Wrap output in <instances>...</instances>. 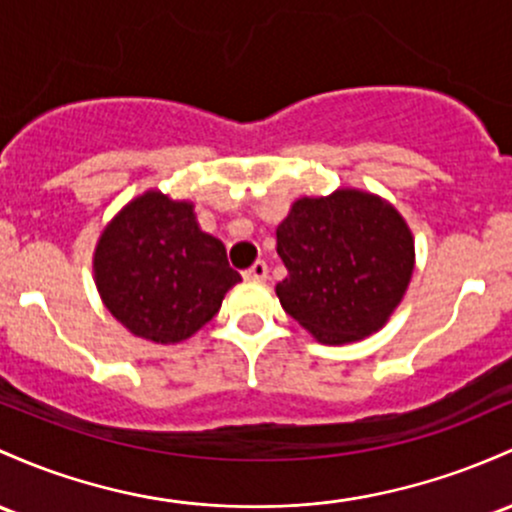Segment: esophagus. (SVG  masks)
Listing matches in <instances>:
<instances>
[{
  "instance_id": "obj_1",
  "label": "esophagus",
  "mask_w": 512,
  "mask_h": 512,
  "mask_svg": "<svg viewBox=\"0 0 512 512\" xmlns=\"http://www.w3.org/2000/svg\"><path fill=\"white\" fill-rule=\"evenodd\" d=\"M267 272H269V269H267L265 262H255V265H252L250 269H245L243 277L250 279V282H265Z\"/></svg>"
}]
</instances>
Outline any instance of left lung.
I'll use <instances>...</instances> for the list:
<instances>
[{
	"instance_id": "8db88e82",
	"label": "left lung",
	"mask_w": 512,
	"mask_h": 512,
	"mask_svg": "<svg viewBox=\"0 0 512 512\" xmlns=\"http://www.w3.org/2000/svg\"><path fill=\"white\" fill-rule=\"evenodd\" d=\"M286 279L279 303L323 345L379 333L406 296L415 240L406 218L379 194L340 187L301 196L277 228Z\"/></svg>"
}]
</instances>
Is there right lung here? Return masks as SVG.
<instances>
[{
  "instance_id": "1",
  "label": "right lung",
  "mask_w": 512,
  "mask_h": 512,
  "mask_svg": "<svg viewBox=\"0 0 512 512\" xmlns=\"http://www.w3.org/2000/svg\"><path fill=\"white\" fill-rule=\"evenodd\" d=\"M92 269L106 311L157 345L192 338L243 282L226 245L201 230L192 201L160 189L138 194L106 223Z\"/></svg>"
}]
</instances>
